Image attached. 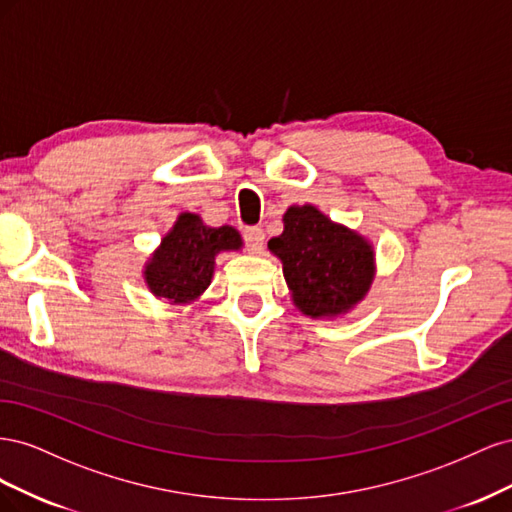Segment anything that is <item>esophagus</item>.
<instances>
[{
  "mask_svg": "<svg viewBox=\"0 0 512 512\" xmlns=\"http://www.w3.org/2000/svg\"><path fill=\"white\" fill-rule=\"evenodd\" d=\"M243 239L247 243V250H250L252 254H260L262 245H265V232H262V228H258V226H250V228H245Z\"/></svg>",
  "mask_w": 512,
  "mask_h": 512,
  "instance_id": "34e87169",
  "label": "esophagus"
}]
</instances>
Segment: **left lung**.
Masks as SVG:
<instances>
[{"label":"left lung","instance_id":"left-lung-1","mask_svg":"<svg viewBox=\"0 0 512 512\" xmlns=\"http://www.w3.org/2000/svg\"><path fill=\"white\" fill-rule=\"evenodd\" d=\"M282 222V235L269 241V252L282 260L294 307L314 320L352 312L376 277L371 241L314 205L288 207Z\"/></svg>","mask_w":512,"mask_h":512}]
</instances>
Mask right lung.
<instances>
[{"label":"right lung","mask_w":512,"mask_h":512,"mask_svg":"<svg viewBox=\"0 0 512 512\" xmlns=\"http://www.w3.org/2000/svg\"><path fill=\"white\" fill-rule=\"evenodd\" d=\"M243 239L232 226H207L198 213L183 211L143 267V280L153 297L170 305L200 299L215 271V256L239 252Z\"/></svg>","instance_id":"add662e5"}]
</instances>
